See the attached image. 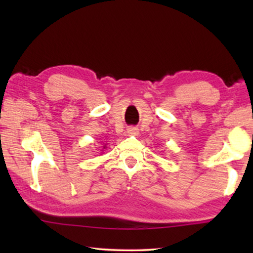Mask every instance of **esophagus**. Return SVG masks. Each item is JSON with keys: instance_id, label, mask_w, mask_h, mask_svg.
<instances>
[{"instance_id": "obj_1", "label": "esophagus", "mask_w": 253, "mask_h": 253, "mask_svg": "<svg viewBox=\"0 0 253 253\" xmlns=\"http://www.w3.org/2000/svg\"><path fill=\"white\" fill-rule=\"evenodd\" d=\"M128 132H129V134H131V135H137V134H138V129H137L136 127H129V128H128Z\"/></svg>"}]
</instances>
